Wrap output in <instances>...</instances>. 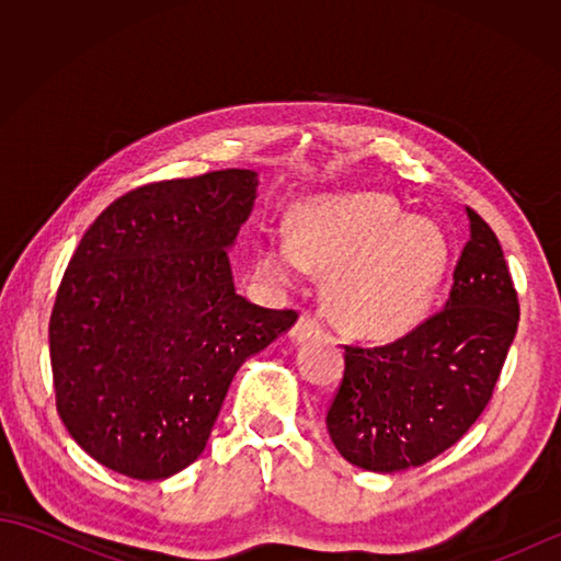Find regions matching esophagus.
Instances as JSON below:
<instances>
[{"label":"esophagus","mask_w":561,"mask_h":561,"mask_svg":"<svg viewBox=\"0 0 561 561\" xmlns=\"http://www.w3.org/2000/svg\"><path fill=\"white\" fill-rule=\"evenodd\" d=\"M318 320L311 318V316H301L299 320H296V325L291 330V340L294 342H301L304 337H311L313 332H318Z\"/></svg>","instance_id":"obj_1"}]
</instances>
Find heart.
<instances>
[{
    "label": "heart",
    "instance_id": "obj_1",
    "mask_svg": "<svg viewBox=\"0 0 561 561\" xmlns=\"http://www.w3.org/2000/svg\"><path fill=\"white\" fill-rule=\"evenodd\" d=\"M448 265L446 231L404 217L378 193L306 199L294 211V238L265 233L257 243V270L277 287H294L308 270L328 272L330 318L368 342H396L420 328Z\"/></svg>",
    "mask_w": 561,
    "mask_h": 561
}]
</instances>
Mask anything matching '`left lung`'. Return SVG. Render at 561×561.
Returning <instances> with one entry per match:
<instances>
[{"mask_svg":"<svg viewBox=\"0 0 561 561\" xmlns=\"http://www.w3.org/2000/svg\"><path fill=\"white\" fill-rule=\"evenodd\" d=\"M470 241L444 311L408 337L344 350L328 410L340 456L378 474L434 460L478 422L518 330V296L494 231L468 209Z\"/></svg>","mask_w":561,"mask_h":561,"instance_id":"1","label":"left lung"}]
</instances>
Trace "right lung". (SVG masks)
Returning a JSON list of instances; mask_svg holds the SVG:
<instances>
[{"label": "right lung", "instance_id": "obj_1", "mask_svg": "<svg viewBox=\"0 0 561 561\" xmlns=\"http://www.w3.org/2000/svg\"><path fill=\"white\" fill-rule=\"evenodd\" d=\"M257 185L231 169L133 190L71 255L50 316L57 412L103 468L185 470L238 368L296 323L236 294L229 253Z\"/></svg>", "mask_w": 561, "mask_h": 561}]
</instances>
